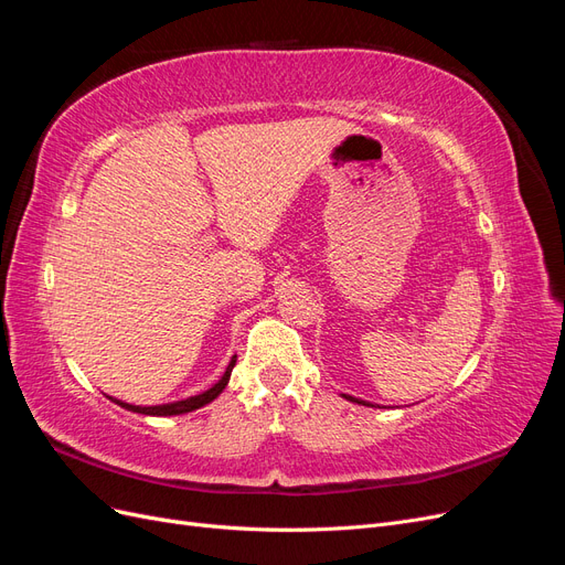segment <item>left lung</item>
<instances>
[{
    "label": "left lung",
    "instance_id": "8db88e82",
    "mask_svg": "<svg viewBox=\"0 0 565 565\" xmlns=\"http://www.w3.org/2000/svg\"><path fill=\"white\" fill-rule=\"evenodd\" d=\"M344 398H349L351 403H358V405H370V403H365V401H361V398H353V396H347V393H344Z\"/></svg>",
    "mask_w": 565,
    "mask_h": 565
}]
</instances>
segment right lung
<instances>
[{
  "instance_id": "add662e5",
  "label": "right lung",
  "mask_w": 565,
  "mask_h": 565,
  "mask_svg": "<svg viewBox=\"0 0 565 565\" xmlns=\"http://www.w3.org/2000/svg\"><path fill=\"white\" fill-rule=\"evenodd\" d=\"M235 361H237V355H233V358H231V363H228V367H226V372H224V377H221L212 388H207L204 393H200V396H191V398H185V401L167 403V405H150V407L129 405V403L115 401V398H110V401H115L117 405H122L125 409H131V413H139V415H152V417H172V415L193 413V409H198V407H202V405L212 403V401L218 396V393L226 388V384H228V380H231V372H233V367H235Z\"/></svg>"
}]
</instances>
